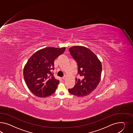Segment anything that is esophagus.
Instances as JSON below:
<instances>
[{"instance_id": "esophagus-1", "label": "esophagus", "mask_w": 133, "mask_h": 133, "mask_svg": "<svg viewBox=\"0 0 133 133\" xmlns=\"http://www.w3.org/2000/svg\"><path fill=\"white\" fill-rule=\"evenodd\" d=\"M62 78L63 80H65V79H66V76H63V77H62Z\"/></svg>"}]
</instances>
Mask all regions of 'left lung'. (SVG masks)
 <instances>
[{
  "instance_id": "left-lung-1",
  "label": "left lung",
  "mask_w": 133,
  "mask_h": 133,
  "mask_svg": "<svg viewBox=\"0 0 133 133\" xmlns=\"http://www.w3.org/2000/svg\"><path fill=\"white\" fill-rule=\"evenodd\" d=\"M77 65V75L76 85L69 89V92L77 97L85 96L95 90L100 81L102 73L101 62L94 53L85 47L75 46L69 49Z\"/></svg>"
}]
</instances>
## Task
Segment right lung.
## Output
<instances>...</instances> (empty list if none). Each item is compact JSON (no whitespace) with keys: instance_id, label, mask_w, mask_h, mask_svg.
I'll return each instance as SVG.
<instances>
[{"instance_id":"add662e5","label":"right lung","mask_w":133,"mask_h":133,"mask_svg":"<svg viewBox=\"0 0 133 133\" xmlns=\"http://www.w3.org/2000/svg\"><path fill=\"white\" fill-rule=\"evenodd\" d=\"M65 48L47 47L37 51L25 65L23 75L29 90L39 97H48L57 89L59 80L55 79L52 70L54 61L63 54Z\"/></svg>"}]
</instances>
